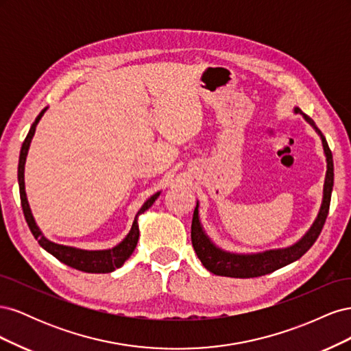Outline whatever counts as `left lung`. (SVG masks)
<instances>
[{
	"label": "left lung",
	"instance_id": "left-lung-1",
	"mask_svg": "<svg viewBox=\"0 0 351 351\" xmlns=\"http://www.w3.org/2000/svg\"><path fill=\"white\" fill-rule=\"evenodd\" d=\"M294 112L302 114L303 119L313 127L317 136L321 137L324 154L326 159V173H325V182H324V190H322V202H321L319 210H317L316 218L313 219L309 230H307L295 243H293L291 246L269 249V250L256 252V253H237V252L221 249L210 240V237L206 234V231L200 222L199 200H197L195 212H193V219H192V243H193V249L197 254V258L209 272L221 275V277H231V278L262 277V275L271 274L274 271L285 267V265H290L297 259H300L303 254L313 246L317 236L321 234V230L328 217L329 202H331V193L334 187L332 154H331V149H329L325 136L319 129H317L313 120L309 119L306 114H303L299 107H294Z\"/></svg>",
	"mask_w": 351,
	"mask_h": 351
}]
</instances>
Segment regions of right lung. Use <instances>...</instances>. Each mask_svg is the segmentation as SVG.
<instances>
[{
  "label": "right lung",
  "mask_w": 351,
  "mask_h": 351,
  "mask_svg": "<svg viewBox=\"0 0 351 351\" xmlns=\"http://www.w3.org/2000/svg\"><path fill=\"white\" fill-rule=\"evenodd\" d=\"M48 110L44 108L39 115L35 119L34 124L30 125V130L26 136V139L22 145V149H20V156H19V169H17V178H19V190H20V200H22V208H23V214L26 218L27 226L32 231V234L38 240L42 249H45L48 253H51L52 256L57 258L60 262L69 265V267L79 269L83 272H90V274H108L115 271L117 268L123 267V263L132 256L133 250L136 249L137 240H139V215H142L143 212L149 209L154 202L159 197L161 192H156L152 195L149 199H147L142 208L137 210V214L134 217V221L132 224L130 231L127 232V236L117 244V246L111 249H102V250H86V249H79V247H73V246H66V244H58L48 240L44 232L40 231L38 227L36 221L34 218V214H32V209L29 206L27 196H26V189H25V164H26V156L30 147V142L34 139L35 132H36V125L39 120L42 119V115L45 114Z\"/></svg>",
  "instance_id": "1"
}]
</instances>
